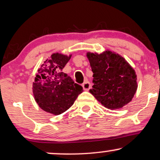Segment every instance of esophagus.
Masks as SVG:
<instances>
[{
	"mask_svg": "<svg viewBox=\"0 0 160 160\" xmlns=\"http://www.w3.org/2000/svg\"><path fill=\"white\" fill-rule=\"evenodd\" d=\"M82 88L84 90H89L90 88V83L88 81H85L83 84H82Z\"/></svg>",
	"mask_w": 160,
	"mask_h": 160,
	"instance_id": "34e87169",
	"label": "esophagus"
}]
</instances>
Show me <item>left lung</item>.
I'll list each match as a JSON object with an SVG mask.
<instances>
[{
  "instance_id": "8db88e82",
  "label": "left lung",
  "mask_w": 160,
  "mask_h": 160,
  "mask_svg": "<svg viewBox=\"0 0 160 160\" xmlns=\"http://www.w3.org/2000/svg\"><path fill=\"white\" fill-rule=\"evenodd\" d=\"M93 72L90 92L104 107L116 110L131 102L137 90V74L118 53L107 50L100 54L87 52Z\"/></svg>"
}]
</instances>
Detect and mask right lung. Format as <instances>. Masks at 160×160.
I'll return each mask as SVG.
<instances>
[{"mask_svg": "<svg viewBox=\"0 0 160 160\" xmlns=\"http://www.w3.org/2000/svg\"><path fill=\"white\" fill-rule=\"evenodd\" d=\"M72 55L52 53L37 71L32 84V92L38 105L47 113L59 115L73 104L78 96L83 92L63 68Z\"/></svg>", "mask_w": 160, "mask_h": 160, "instance_id": "right-lung-1", "label": "right lung"}]
</instances>
